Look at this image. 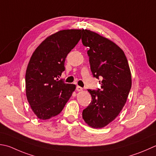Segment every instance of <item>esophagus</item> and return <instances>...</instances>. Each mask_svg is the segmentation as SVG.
<instances>
[{"instance_id":"obj_1","label":"esophagus","mask_w":156,"mask_h":156,"mask_svg":"<svg viewBox=\"0 0 156 156\" xmlns=\"http://www.w3.org/2000/svg\"><path fill=\"white\" fill-rule=\"evenodd\" d=\"M82 87H79V86H77L76 87V90L77 91H78V92H80V91H82Z\"/></svg>"}]
</instances>
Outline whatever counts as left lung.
<instances>
[{
	"label": "left lung",
	"instance_id": "1",
	"mask_svg": "<svg viewBox=\"0 0 156 156\" xmlns=\"http://www.w3.org/2000/svg\"><path fill=\"white\" fill-rule=\"evenodd\" d=\"M82 44L89 47L90 69L99 81L101 89H88L92 101L82 112L88 126L101 129L120 114L129 96L132 78L124 51L110 40L88 30H82Z\"/></svg>",
	"mask_w": 156,
	"mask_h": 156
}]
</instances>
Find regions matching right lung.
<instances>
[{"label": "right lung", "mask_w": 156, "mask_h": 156, "mask_svg": "<svg viewBox=\"0 0 156 156\" xmlns=\"http://www.w3.org/2000/svg\"><path fill=\"white\" fill-rule=\"evenodd\" d=\"M82 30H63L46 38L36 48L26 72V93L38 118L48 120L62 111L76 85L57 78L65 70L68 54L80 40Z\"/></svg>", "instance_id": "1"}]
</instances>
